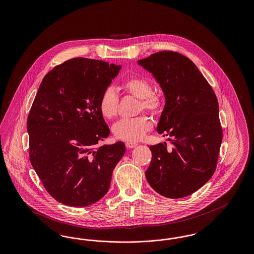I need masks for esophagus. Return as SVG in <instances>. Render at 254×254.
I'll return each mask as SVG.
<instances>
[{
    "mask_svg": "<svg viewBox=\"0 0 254 254\" xmlns=\"http://www.w3.org/2000/svg\"><path fill=\"white\" fill-rule=\"evenodd\" d=\"M126 145H127V148H133V147L137 146V145H138V144H137V143H135V142H131V141H127V142L126 143Z\"/></svg>",
    "mask_w": 254,
    "mask_h": 254,
    "instance_id": "esophagus-1",
    "label": "esophagus"
}]
</instances>
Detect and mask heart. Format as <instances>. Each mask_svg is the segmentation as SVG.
I'll use <instances>...</instances> for the list:
<instances>
[{"label": "heart", "mask_w": 254, "mask_h": 254, "mask_svg": "<svg viewBox=\"0 0 254 254\" xmlns=\"http://www.w3.org/2000/svg\"><path fill=\"white\" fill-rule=\"evenodd\" d=\"M122 88L130 95L140 99V109H146L150 113L160 114L164 108L161 97L152 93L153 88L149 81L142 77H131L122 84ZM119 97L112 89H106L99 101V109L102 116L108 120L113 119L118 112ZM151 128V122L145 116L131 119H122L112 127V132L117 139L124 141H139Z\"/></svg>", "instance_id": "heart-1"}]
</instances>
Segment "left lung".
<instances>
[{
  "instance_id": "obj_1",
  "label": "left lung",
  "mask_w": 254,
  "mask_h": 254,
  "mask_svg": "<svg viewBox=\"0 0 254 254\" xmlns=\"http://www.w3.org/2000/svg\"><path fill=\"white\" fill-rule=\"evenodd\" d=\"M138 64L152 74L165 96L156 130L173 139H168L171 147L165 142L149 146L145 178L162 196H189L211 178L217 165L223 137L217 98L193 62L178 52H156Z\"/></svg>"
}]
</instances>
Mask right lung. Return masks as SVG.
<instances>
[{"instance_id": "obj_1", "label": "right lung", "mask_w": 254, "mask_h": 254, "mask_svg": "<svg viewBox=\"0 0 254 254\" xmlns=\"http://www.w3.org/2000/svg\"><path fill=\"white\" fill-rule=\"evenodd\" d=\"M121 65L73 58L43 79L27 118L29 158L47 191L69 206H87L109 190L123 142L97 146L110 133L99 101Z\"/></svg>"}]
</instances>
